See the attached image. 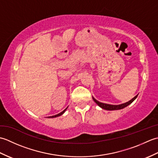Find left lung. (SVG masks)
<instances>
[{
  "mask_svg": "<svg viewBox=\"0 0 158 158\" xmlns=\"http://www.w3.org/2000/svg\"><path fill=\"white\" fill-rule=\"evenodd\" d=\"M138 95H136V96L134 97L132 99H131L130 100H129L128 102H126L125 103H123V104H121V105H109V104H106V103H103V102H100L98 100H96L94 97H92V98L94 100V101L97 105H98L100 108H102L103 109H105L107 110H119V109H122L123 108H125V107L127 106L128 105H130L131 103H132L134 100H135L136 98Z\"/></svg>",
  "mask_w": 158,
  "mask_h": 158,
  "instance_id": "obj_1",
  "label": "left lung"
}]
</instances>
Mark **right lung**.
<instances>
[{
	"label": "right lung",
	"instance_id": "right-lung-1",
	"mask_svg": "<svg viewBox=\"0 0 158 158\" xmlns=\"http://www.w3.org/2000/svg\"><path fill=\"white\" fill-rule=\"evenodd\" d=\"M67 108H68V107H67ZM67 108H66L64 110H63V111H62L61 113H58V114H57V115H53V116H49V117H48V118H54V117H59V116H60V115H62V114H64V113L65 111H66V110L67 109Z\"/></svg>",
	"mask_w": 158,
	"mask_h": 158
}]
</instances>
